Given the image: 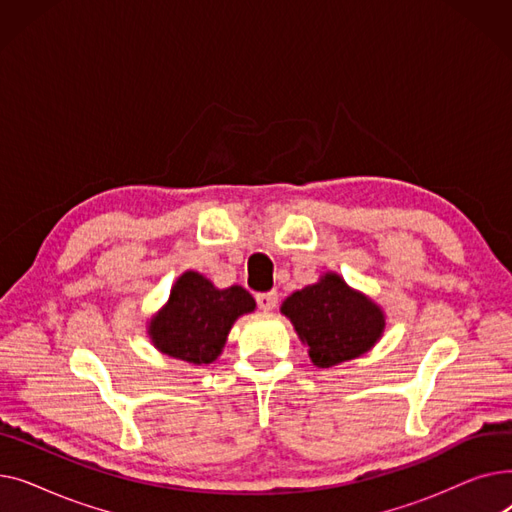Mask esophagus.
<instances>
[{
	"instance_id": "34e87169",
	"label": "esophagus",
	"mask_w": 512,
	"mask_h": 512,
	"mask_svg": "<svg viewBox=\"0 0 512 512\" xmlns=\"http://www.w3.org/2000/svg\"><path fill=\"white\" fill-rule=\"evenodd\" d=\"M255 301H257V305H259V309L272 311V309H276V305H278V292H276V290L259 292V294H255Z\"/></svg>"
}]
</instances>
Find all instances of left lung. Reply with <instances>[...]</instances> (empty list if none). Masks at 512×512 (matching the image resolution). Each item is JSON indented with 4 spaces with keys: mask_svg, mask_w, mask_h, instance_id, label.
Instances as JSON below:
<instances>
[{
    "mask_svg": "<svg viewBox=\"0 0 512 512\" xmlns=\"http://www.w3.org/2000/svg\"><path fill=\"white\" fill-rule=\"evenodd\" d=\"M282 313L307 342L317 367H334L367 353L384 330L382 309L336 274L292 292Z\"/></svg>",
    "mask_w": 512,
    "mask_h": 512,
    "instance_id": "left-lung-1",
    "label": "left lung"
}]
</instances>
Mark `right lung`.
<instances>
[{
	"label": "right lung",
	"instance_id": "add662e5",
	"mask_svg": "<svg viewBox=\"0 0 512 512\" xmlns=\"http://www.w3.org/2000/svg\"><path fill=\"white\" fill-rule=\"evenodd\" d=\"M255 301L242 286L218 290L197 272H186L170 292L168 305L149 326L153 344L170 357L203 365L220 357L226 336Z\"/></svg>",
	"mask_w": 512,
	"mask_h": 512
}]
</instances>
